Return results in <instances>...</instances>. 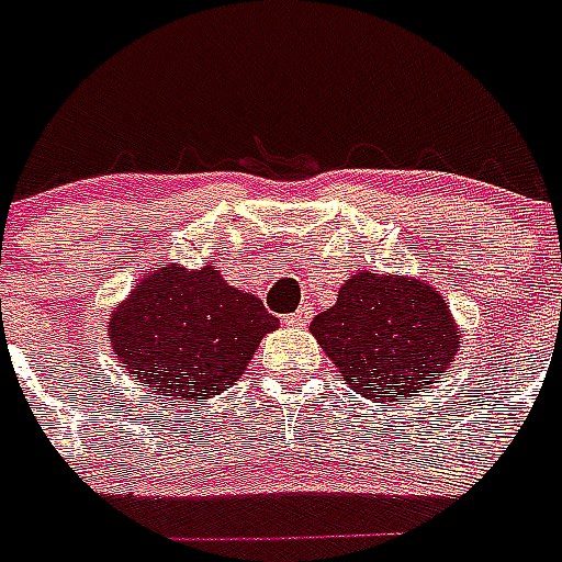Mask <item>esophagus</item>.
Segmentation results:
<instances>
[{
  "instance_id": "34e87169",
  "label": "esophagus",
  "mask_w": 562,
  "mask_h": 562,
  "mask_svg": "<svg viewBox=\"0 0 562 562\" xmlns=\"http://www.w3.org/2000/svg\"><path fill=\"white\" fill-rule=\"evenodd\" d=\"M311 317H314V308H311V305H300V308H296L294 314H289L282 323L291 325V328H303V325L311 323Z\"/></svg>"
}]
</instances>
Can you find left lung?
<instances>
[{"label": "left lung", "instance_id": "obj_1", "mask_svg": "<svg viewBox=\"0 0 562 562\" xmlns=\"http://www.w3.org/2000/svg\"><path fill=\"white\" fill-rule=\"evenodd\" d=\"M323 351L351 391L403 400L446 374L457 353L454 319L431 285L380 273H357L337 303L311 323Z\"/></svg>", "mask_w": 562, "mask_h": 562}]
</instances>
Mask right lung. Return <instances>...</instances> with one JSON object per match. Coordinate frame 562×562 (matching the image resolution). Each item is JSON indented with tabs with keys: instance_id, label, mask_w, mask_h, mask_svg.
<instances>
[{
	"instance_id": "right-lung-1",
	"label": "right lung",
	"mask_w": 562,
	"mask_h": 562,
	"mask_svg": "<svg viewBox=\"0 0 562 562\" xmlns=\"http://www.w3.org/2000/svg\"><path fill=\"white\" fill-rule=\"evenodd\" d=\"M277 325L262 300L231 289L214 266L162 268L116 308L108 337L128 374L159 400L202 403L237 383Z\"/></svg>"
}]
</instances>
